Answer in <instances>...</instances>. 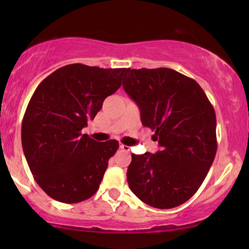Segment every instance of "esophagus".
<instances>
[{"mask_svg": "<svg viewBox=\"0 0 249 249\" xmlns=\"http://www.w3.org/2000/svg\"><path fill=\"white\" fill-rule=\"evenodd\" d=\"M120 148L122 149V151H124V152L130 151V147H129V146H127V145H124V144H120Z\"/></svg>", "mask_w": 249, "mask_h": 249, "instance_id": "34e87169", "label": "esophagus"}]
</instances>
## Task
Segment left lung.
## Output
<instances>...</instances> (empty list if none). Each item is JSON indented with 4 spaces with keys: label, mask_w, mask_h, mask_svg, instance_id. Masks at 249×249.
I'll list each match as a JSON object with an SVG mask.
<instances>
[{
    "label": "left lung",
    "mask_w": 249,
    "mask_h": 249,
    "mask_svg": "<svg viewBox=\"0 0 249 249\" xmlns=\"http://www.w3.org/2000/svg\"><path fill=\"white\" fill-rule=\"evenodd\" d=\"M122 86L161 147L156 154L131 155L128 185L149 206L181 205L198 190L215 158L212 104L195 80L169 68L127 69Z\"/></svg>",
    "instance_id": "left-lung-1"
}]
</instances>
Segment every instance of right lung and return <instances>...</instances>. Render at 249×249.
I'll use <instances>...</instances> for the list:
<instances>
[{
    "instance_id": "add662e5",
    "label": "right lung",
    "mask_w": 249,
    "mask_h": 249,
    "mask_svg": "<svg viewBox=\"0 0 249 249\" xmlns=\"http://www.w3.org/2000/svg\"><path fill=\"white\" fill-rule=\"evenodd\" d=\"M125 71L68 64L34 91L22 120V149L35 181L53 199L79 203L97 192L119 142H98L81 130L120 88Z\"/></svg>"
}]
</instances>
